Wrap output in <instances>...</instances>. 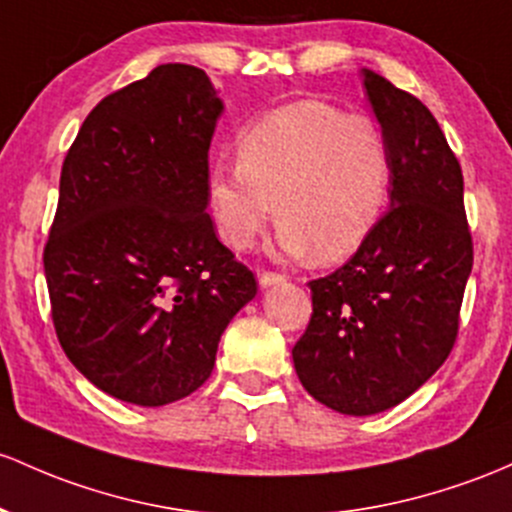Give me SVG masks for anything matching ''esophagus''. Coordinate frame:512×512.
Instances as JSON below:
<instances>
[{
	"label": "esophagus",
	"instance_id": "1",
	"mask_svg": "<svg viewBox=\"0 0 512 512\" xmlns=\"http://www.w3.org/2000/svg\"><path fill=\"white\" fill-rule=\"evenodd\" d=\"M284 274H277V272H262L260 274V284L262 286H274V284H282L284 282Z\"/></svg>",
	"mask_w": 512,
	"mask_h": 512
}]
</instances>
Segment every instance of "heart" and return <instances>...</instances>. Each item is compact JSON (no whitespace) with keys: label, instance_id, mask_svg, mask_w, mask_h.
<instances>
[{"label":"heart","instance_id":"heart-1","mask_svg":"<svg viewBox=\"0 0 512 512\" xmlns=\"http://www.w3.org/2000/svg\"><path fill=\"white\" fill-rule=\"evenodd\" d=\"M391 184V140L372 116L301 99L245 128L238 165L211 170L209 209L233 250H250L274 213L284 255L333 265L372 238Z\"/></svg>","mask_w":512,"mask_h":512}]
</instances>
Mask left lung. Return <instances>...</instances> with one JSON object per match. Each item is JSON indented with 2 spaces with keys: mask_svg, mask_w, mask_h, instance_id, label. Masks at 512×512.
Wrapping results in <instances>:
<instances>
[{
  "mask_svg": "<svg viewBox=\"0 0 512 512\" xmlns=\"http://www.w3.org/2000/svg\"><path fill=\"white\" fill-rule=\"evenodd\" d=\"M393 150L391 209L347 265L313 279L296 374L316 401L374 415L406 401L452 352L474 265L464 177L428 106L362 70Z\"/></svg>",
  "mask_w": 512,
  "mask_h": 512,
  "instance_id": "obj_1",
  "label": "left lung"
}]
</instances>
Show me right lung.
I'll return each instance as SVG.
<instances>
[{
  "instance_id": "right-lung-1",
  "label": "right lung",
  "mask_w": 512,
  "mask_h": 512,
  "mask_svg": "<svg viewBox=\"0 0 512 512\" xmlns=\"http://www.w3.org/2000/svg\"><path fill=\"white\" fill-rule=\"evenodd\" d=\"M221 111L204 70L157 65L101 99L65 155L43 250L50 313L67 359L119 401L199 389L257 294L206 213Z\"/></svg>"
}]
</instances>
